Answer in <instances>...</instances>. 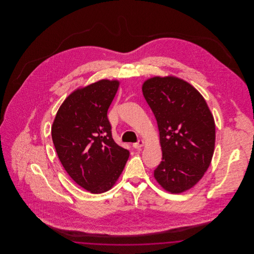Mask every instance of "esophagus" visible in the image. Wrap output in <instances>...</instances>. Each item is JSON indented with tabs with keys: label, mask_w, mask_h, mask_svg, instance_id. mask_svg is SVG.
Returning <instances> with one entry per match:
<instances>
[{
	"label": "esophagus",
	"mask_w": 254,
	"mask_h": 254,
	"mask_svg": "<svg viewBox=\"0 0 254 254\" xmlns=\"http://www.w3.org/2000/svg\"><path fill=\"white\" fill-rule=\"evenodd\" d=\"M144 145H145V142H144L143 140H139L137 143H134V144H133V147H134V148H140V147L144 146Z\"/></svg>",
	"instance_id": "34e87169"
}]
</instances>
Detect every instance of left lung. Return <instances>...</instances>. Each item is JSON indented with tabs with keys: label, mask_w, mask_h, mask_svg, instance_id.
Here are the masks:
<instances>
[{
	"label": "left lung",
	"mask_w": 254,
	"mask_h": 254,
	"mask_svg": "<svg viewBox=\"0 0 254 254\" xmlns=\"http://www.w3.org/2000/svg\"><path fill=\"white\" fill-rule=\"evenodd\" d=\"M160 135L163 157L154 170L156 181L171 193L196 185L214 152L215 123L205 99L176 77H153L143 87Z\"/></svg>",
	"instance_id": "left-lung-1"
}]
</instances>
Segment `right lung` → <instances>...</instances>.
<instances>
[{
	"mask_svg": "<svg viewBox=\"0 0 254 254\" xmlns=\"http://www.w3.org/2000/svg\"><path fill=\"white\" fill-rule=\"evenodd\" d=\"M118 87L116 80H101L75 90L62 104L51 127L64 169L91 193L109 190L129 156L114 142L108 119Z\"/></svg>",
	"mask_w": 254,
	"mask_h": 254,
	"instance_id": "right-lung-1",
	"label": "right lung"
}]
</instances>
